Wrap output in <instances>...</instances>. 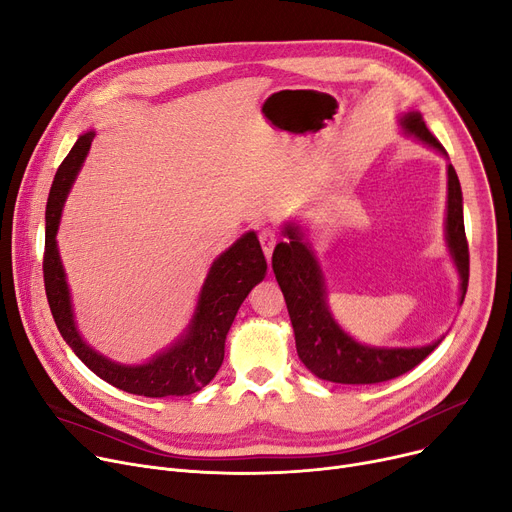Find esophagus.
<instances>
[{
  "label": "esophagus",
  "mask_w": 512,
  "mask_h": 512,
  "mask_svg": "<svg viewBox=\"0 0 512 512\" xmlns=\"http://www.w3.org/2000/svg\"><path fill=\"white\" fill-rule=\"evenodd\" d=\"M259 240H261V247H263V253H265L267 261H270L276 242H278V232L274 228H263L259 232Z\"/></svg>",
  "instance_id": "34e87169"
}]
</instances>
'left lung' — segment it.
<instances>
[{
	"instance_id": "8db88e82",
	"label": "left lung",
	"mask_w": 512,
	"mask_h": 512,
	"mask_svg": "<svg viewBox=\"0 0 512 512\" xmlns=\"http://www.w3.org/2000/svg\"><path fill=\"white\" fill-rule=\"evenodd\" d=\"M398 128L427 149L440 153L446 164V218L444 240L448 255L459 272V305H463L469 282V247L463 222V191L446 149L427 130L419 112L398 116ZM286 242H278L272 257L276 280L284 292L294 342L303 365L319 380L334 384H378L407 373L419 365L442 342L444 334L421 346H375L348 334L328 305L326 274L317 251L299 220L282 224Z\"/></svg>"
}]
</instances>
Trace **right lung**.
<instances>
[{
    "mask_svg": "<svg viewBox=\"0 0 512 512\" xmlns=\"http://www.w3.org/2000/svg\"><path fill=\"white\" fill-rule=\"evenodd\" d=\"M93 139L95 130L91 128L76 139L53 178L47 199L43 278L51 315L74 355L107 384L128 394L149 398L195 394L203 390L222 367L226 336L232 321L242 301L267 274V261L257 232H245L213 259L191 319L168 346L143 363H120L101 355L87 344L78 330L72 292L58 249L62 211L72 184L89 155Z\"/></svg>",
    "mask_w": 512,
    "mask_h": 512,
    "instance_id": "right-lung-1",
    "label": "right lung"
}]
</instances>
